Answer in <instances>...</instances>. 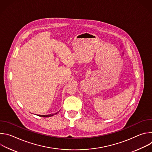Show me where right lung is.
<instances>
[{"mask_svg": "<svg viewBox=\"0 0 152 152\" xmlns=\"http://www.w3.org/2000/svg\"><path fill=\"white\" fill-rule=\"evenodd\" d=\"M58 113H55V114H49V115H39V117H51V116H53V115H55V114H56Z\"/></svg>", "mask_w": 152, "mask_h": 152, "instance_id": "add662e5", "label": "right lung"}]
</instances>
